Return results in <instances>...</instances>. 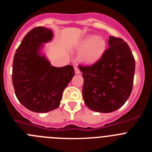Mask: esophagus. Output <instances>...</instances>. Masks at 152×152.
Returning a JSON list of instances; mask_svg holds the SVG:
<instances>
[{
  "label": "esophagus",
  "mask_w": 152,
  "mask_h": 152,
  "mask_svg": "<svg viewBox=\"0 0 152 152\" xmlns=\"http://www.w3.org/2000/svg\"><path fill=\"white\" fill-rule=\"evenodd\" d=\"M75 74H77V75H79V74L80 73V69H79L77 67H76V68H75Z\"/></svg>",
  "instance_id": "34e87169"
}]
</instances>
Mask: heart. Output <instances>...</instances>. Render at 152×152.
<instances>
[{"label": "heart", "instance_id": "heart-1", "mask_svg": "<svg viewBox=\"0 0 152 152\" xmlns=\"http://www.w3.org/2000/svg\"><path fill=\"white\" fill-rule=\"evenodd\" d=\"M76 47L78 51H83L81 60L87 64H92L103 56L106 49V42L102 37L90 35L80 40Z\"/></svg>", "mask_w": 152, "mask_h": 152}]
</instances>
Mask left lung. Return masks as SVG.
Segmentation results:
<instances>
[{
  "mask_svg": "<svg viewBox=\"0 0 152 152\" xmlns=\"http://www.w3.org/2000/svg\"><path fill=\"white\" fill-rule=\"evenodd\" d=\"M109 48L96 63L80 66L84 77L83 98L91 110L111 113L124 105L133 87L135 62L129 46L110 36Z\"/></svg>",
  "mask_w": 152,
  "mask_h": 152,
  "instance_id": "1",
  "label": "left lung"
}]
</instances>
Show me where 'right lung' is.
<instances>
[{"mask_svg": "<svg viewBox=\"0 0 152 152\" xmlns=\"http://www.w3.org/2000/svg\"><path fill=\"white\" fill-rule=\"evenodd\" d=\"M50 29L39 26L24 36L13 61L12 81L23 106L35 113H47L60 105L62 93L75 75L72 65L52 66L41 50L50 42Z\"/></svg>", "mask_w": 152, "mask_h": 152, "instance_id": "right-lung-1", "label": "right lung"}]
</instances>
